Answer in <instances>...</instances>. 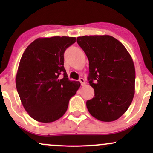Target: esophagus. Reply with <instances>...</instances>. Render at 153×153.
<instances>
[{
  "mask_svg": "<svg viewBox=\"0 0 153 153\" xmlns=\"http://www.w3.org/2000/svg\"><path fill=\"white\" fill-rule=\"evenodd\" d=\"M79 81H80V84H81V85H85V80H84L82 78H80L79 79Z\"/></svg>",
  "mask_w": 153,
  "mask_h": 153,
  "instance_id": "34e87169",
  "label": "esophagus"
}]
</instances>
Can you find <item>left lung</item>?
Returning a JSON list of instances; mask_svg holds the SVG:
<instances>
[{
	"instance_id": "left-lung-1",
	"label": "left lung",
	"mask_w": 153,
	"mask_h": 153,
	"mask_svg": "<svg viewBox=\"0 0 153 153\" xmlns=\"http://www.w3.org/2000/svg\"><path fill=\"white\" fill-rule=\"evenodd\" d=\"M77 42L88 59V80L94 89V97L86 102L89 113L102 122L117 120L134 98L135 68L130 54L109 35L79 36Z\"/></svg>"
}]
</instances>
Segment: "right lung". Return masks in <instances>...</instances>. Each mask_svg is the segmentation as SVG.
Wrapping results in <instances>:
<instances>
[{"instance_id": "1", "label": "right lung", "mask_w": 153, "mask_h": 153, "mask_svg": "<svg viewBox=\"0 0 153 153\" xmlns=\"http://www.w3.org/2000/svg\"><path fill=\"white\" fill-rule=\"evenodd\" d=\"M75 42V37L69 36L38 38L23 54L16 85L24 108L37 122L61 118L80 86L79 81L68 79L64 68L65 51Z\"/></svg>"}]
</instances>
